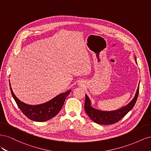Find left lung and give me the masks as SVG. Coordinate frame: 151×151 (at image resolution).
<instances>
[{"instance_id": "left-lung-1", "label": "left lung", "mask_w": 151, "mask_h": 151, "mask_svg": "<svg viewBox=\"0 0 151 151\" xmlns=\"http://www.w3.org/2000/svg\"><path fill=\"white\" fill-rule=\"evenodd\" d=\"M136 63H137L135 57ZM139 84L137 89L134 98L126 106L113 111H102L96 109L91 106V102L89 97L86 94L84 109L89 117L95 123L101 125H111L118 122L124 117L133 108L138 98Z\"/></svg>"}]
</instances>
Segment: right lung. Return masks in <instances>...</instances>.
<instances>
[{"label":"right lung","mask_w":151,"mask_h":151,"mask_svg":"<svg viewBox=\"0 0 151 151\" xmlns=\"http://www.w3.org/2000/svg\"><path fill=\"white\" fill-rule=\"evenodd\" d=\"M10 82V81H9ZM10 85V89L13 98L14 99L18 107L29 119L35 122H45L51 119L60 111L67 96L71 90H68L65 93L57 95L50 101L40 104H27L18 99L14 94Z\"/></svg>","instance_id":"right-lung-1"}]
</instances>
